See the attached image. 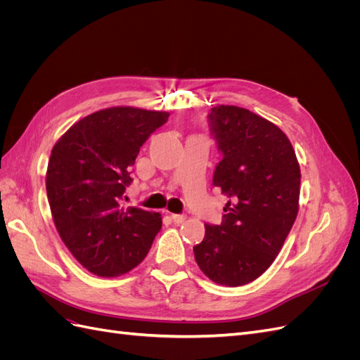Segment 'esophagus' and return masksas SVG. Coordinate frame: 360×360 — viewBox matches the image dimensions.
Here are the masks:
<instances>
[{"instance_id":"34e87169","label":"esophagus","mask_w":360,"mask_h":360,"mask_svg":"<svg viewBox=\"0 0 360 360\" xmlns=\"http://www.w3.org/2000/svg\"><path fill=\"white\" fill-rule=\"evenodd\" d=\"M171 219H172V222L174 224H183L184 221H186V216H184V214H176V213H172L171 214Z\"/></svg>"}]
</instances>
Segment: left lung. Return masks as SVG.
Here are the masks:
<instances>
[{
    "instance_id": "8db88e82",
    "label": "left lung",
    "mask_w": 360,
    "mask_h": 360,
    "mask_svg": "<svg viewBox=\"0 0 360 360\" xmlns=\"http://www.w3.org/2000/svg\"><path fill=\"white\" fill-rule=\"evenodd\" d=\"M207 122L222 153L213 186L228 202L193 254L205 276L238 287L263 275L284 245L299 212L300 168L287 135L245 108L217 105Z\"/></svg>"
}]
</instances>
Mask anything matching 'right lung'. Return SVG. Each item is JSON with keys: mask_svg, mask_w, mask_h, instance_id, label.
I'll list each match as a JSON object with an SVG mask.
<instances>
[{"mask_svg": "<svg viewBox=\"0 0 360 360\" xmlns=\"http://www.w3.org/2000/svg\"><path fill=\"white\" fill-rule=\"evenodd\" d=\"M168 112L114 106L75 123L53 146L46 171L52 219L64 245L91 274H127L146 258L159 213L122 207L132 167Z\"/></svg>", "mask_w": 360, "mask_h": 360, "instance_id": "right-lung-1", "label": "right lung"}]
</instances>
